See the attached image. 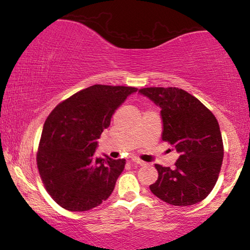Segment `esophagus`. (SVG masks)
I'll return each instance as SVG.
<instances>
[{"label": "esophagus", "mask_w": 250, "mask_h": 250, "mask_svg": "<svg viewBox=\"0 0 250 250\" xmlns=\"http://www.w3.org/2000/svg\"><path fill=\"white\" fill-rule=\"evenodd\" d=\"M131 161H132L133 163H135V164H138V166H141V167H143V166H146V162H143V161H141L140 159H138L137 156H133V158H131Z\"/></svg>", "instance_id": "34e87169"}]
</instances>
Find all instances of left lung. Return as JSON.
<instances>
[{"label": "left lung", "mask_w": 250, "mask_h": 250, "mask_svg": "<svg viewBox=\"0 0 250 250\" xmlns=\"http://www.w3.org/2000/svg\"><path fill=\"white\" fill-rule=\"evenodd\" d=\"M139 92L161 108L162 140L180 153L173 170L155 164L159 176L150 185L151 192L175 206L203 201L216 184L223 163L216 118L197 98L176 87H150Z\"/></svg>", "instance_id": "obj_1"}]
</instances>
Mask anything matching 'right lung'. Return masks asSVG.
Here are the masks:
<instances>
[{
  "mask_svg": "<svg viewBox=\"0 0 250 250\" xmlns=\"http://www.w3.org/2000/svg\"><path fill=\"white\" fill-rule=\"evenodd\" d=\"M134 87L94 84L55 108L42 132L37 167L46 191L62 208L89 210L111 195L125 160L96 156L97 140Z\"/></svg>",
  "mask_w": 250,
  "mask_h": 250,
  "instance_id": "obj_1",
  "label": "right lung"
}]
</instances>
